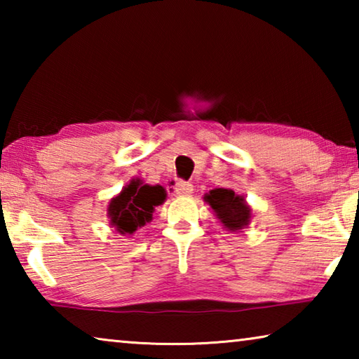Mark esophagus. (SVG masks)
Listing matches in <instances>:
<instances>
[{"instance_id": "34e87169", "label": "esophagus", "mask_w": 359, "mask_h": 359, "mask_svg": "<svg viewBox=\"0 0 359 359\" xmlns=\"http://www.w3.org/2000/svg\"><path fill=\"white\" fill-rule=\"evenodd\" d=\"M175 193H177L179 196H188V194L193 193V185L190 182L179 180L177 184H175Z\"/></svg>"}]
</instances>
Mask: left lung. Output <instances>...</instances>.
Instances as JSON below:
<instances>
[{
	"mask_svg": "<svg viewBox=\"0 0 359 359\" xmlns=\"http://www.w3.org/2000/svg\"><path fill=\"white\" fill-rule=\"evenodd\" d=\"M205 201L210 204V208L218 217L224 228L228 231L242 229L248 224L250 220V208L245 204V199L236 194L233 190L228 188H215L204 196Z\"/></svg>",
	"mask_w": 359,
	"mask_h": 359,
	"instance_id": "1",
	"label": "left lung"
}]
</instances>
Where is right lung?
<instances>
[{
  "instance_id": "1",
  "label": "right lung",
  "mask_w": 359,
  "mask_h": 359,
  "mask_svg": "<svg viewBox=\"0 0 359 359\" xmlns=\"http://www.w3.org/2000/svg\"><path fill=\"white\" fill-rule=\"evenodd\" d=\"M165 199L166 191L163 187L144 185L139 179L131 180V184L109 204L112 226L120 234H133L151 220L155 208Z\"/></svg>"
}]
</instances>
